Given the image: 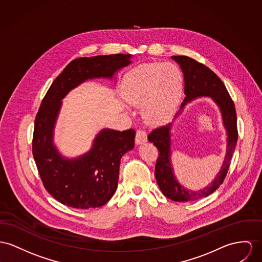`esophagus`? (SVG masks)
I'll return each mask as SVG.
<instances>
[{"instance_id":"34e87169","label":"esophagus","mask_w":262,"mask_h":262,"mask_svg":"<svg viewBox=\"0 0 262 262\" xmlns=\"http://www.w3.org/2000/svg\"><path fill=\"white\" fill-rule=\"evenodd\" d=\"M147 141V136H146V133L144 130H141L139 129L137 132V135H136V143L137 144H141V143H144Z\"/></svg>"}]
</instances>
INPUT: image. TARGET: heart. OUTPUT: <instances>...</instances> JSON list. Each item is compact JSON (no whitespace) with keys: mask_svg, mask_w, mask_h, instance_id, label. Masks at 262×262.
<instances>
[{"mask_svg":"<svg viewBox=\"0 0 262 262\" xmlns=\"http://www.w3.org/2000/svg\"><path fill=\"white\" fill-rule=\"evenodd\" d=\"M182 90L179 68L172 62L143 63L124 77L121 96L129 104L141 105L144 120L159 125L176 112Z\"/></svg>","mask_w":262,"mask_h":262,"instance_id":"heart-1","label":"heart"}]
</instances>
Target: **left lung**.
<instances>
[{"label": "left lung", "mask_w": 262, "mask_h": 262, "mask_svg": "<svg viewBox=\"0 0 262 262\" xmlns=\"http://www.w3.org/2000/svg\"><path fill=\"white\" fill-rule=\"evenodd\" d=\"M181 66L184 79V95L180 112L176 118L180 116L187 102L198 98L208 97L216 103L222 113V122L226 129V154L220 172L214 181L201 190H190L185 188L178 181L171 163V126L172 123L154 129L147 137L148 141L154 142L158 147L160 155L156 164V179L161 192L173 202H191L202 198H206L214 192L222 184L227 170L237 141V124L236 112L234 103L231 100L222 80L206 66L185 56H172Z\"/></svg>", "instance_id": "obj_1"}]
</instances>
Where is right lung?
<instances>
[{
	"label": "right lung",
	"instance_id": "1",
	"mask_svg": "<svg viewBox=\"0 0 262 262\" xmlns=\"http://www.w3.org/2000/svg\"><path fill=\"white\" fill-rule=\"evenodd\" d=\"M130 55H108L72 60L53 81L40 103L35 120L33 156L49 193L60 203L74 208H96L115 194L122 156L135 146V129L103 128L92 148L75 159L62 157L54 143V128L61 100L81 82L110 79L128 66Z\"/></svg>",
	"mask_w": 262,
	"mask_h": 262
}]
</instances>
